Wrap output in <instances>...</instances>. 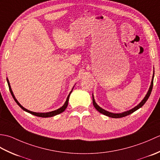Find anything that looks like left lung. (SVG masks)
<instances>
[{"mask_svg":"<svg viewBox=\"0 0 160 160\" xmlns=\"http://www.w3.org/2000/svg\"><path fill=\"white\" fill-rule=\"evenodd\" d=\"M153 78H154V71H153V75H152V80H151V86L150 87H149V89L148 91V92L147 93V95H146V96L144 97V98L143 100H142V101L138 105H137L136 107H135L134 108H132V109L129 110V111H125V112H123V113H111V112H108L106 110L103 109V108H102L98 106V105L96 104V101H95V99L93 98V94L92 95L93 96V104L94 107L96 108V109H97V111H98L100 112V113H102L105 115H107V116L108 117H110V118H122V117H125L127 116V115H130L132 113H133V112H135V111H137L138 109H139V108H141L143 105L146 103V102L147 101V100L148 99L149 96H150V95L151 93V91H152V86H153Z\"/></svg>","mask_w":160,"mask_h":160,"instance_id":"left-lung-1","label":"left lung"}]
</instances>
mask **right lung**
<instances>
[{"label": "right lung", "mask_w": 160, "mask_h": 160, "mask_svg": "<svg viewBox=\"0 0 160 160\" xmlns=\"http://www.w3.org/2000/svg\"><path fill=\"white\" fill-rule=\"evenodd\" d=\"M7 81H8V86H9V91H10V93H11L12 96V97H13V100H15V102L17 103V104H18V106L22 108V109H23L24 111H25L26 112H28V113H31V114H32V115H36V116L41 117V118H49V117H53V116H55V115H58V114H60V113H62V112H63L64 110H65L66 108L67 107L68 102H69V96H70V94L71 93V92H72V90H73V89H72V90H71V92L69 93V96H67V100H66L65 102H64L63 106H62V107H60V108H58V109L55 110V111H51V112H47V113H36V112H33V111H29V110L27 109V108H24V107L22 106V105L18 102V100H17L16 99L14 95H13V91H12V89H11V86H10V84H9V80H8V78H7Z\"/></svg>", "instance_id": "right-lung-1"}]
</instances>
